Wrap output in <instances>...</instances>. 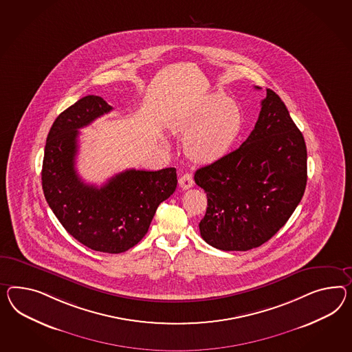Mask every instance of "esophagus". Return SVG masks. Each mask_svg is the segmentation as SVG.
<instances>
[{
    "label": "esophagus",
    "instance_id": "esophagus-1",
    "mask_svg": "<svg viewBox=\"0 0 352 352\" xmlns=\"http://www.w3.org/2000/svg\"><path fill=\"white\" fill-rule=\"evenodd\" d=\"M179 184H180L181 188L184 190L190 189L194 186V180H192V176L190 175L189 172L184 173L179 179Z\"/></svg>",
    "mask_w": 352,
    "mask_h": 352
}]
</instances>
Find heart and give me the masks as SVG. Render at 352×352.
<instances>
[{"instance_id":"1","label":"heart","mask_w":352,"mask_h":352,"mask_svg":"<svg viewBox=\"0 0 352 352\" xmlns=\"http://www.w3.org/2000/svg\"><path fill=\"white\" fill-rule=\"evenodd\" d=\"M241 107L222 93H213L185 112L175 130L186 134L185 152L197 162H214L230 152L243 129Z\"/></svg>"}]
</instances>
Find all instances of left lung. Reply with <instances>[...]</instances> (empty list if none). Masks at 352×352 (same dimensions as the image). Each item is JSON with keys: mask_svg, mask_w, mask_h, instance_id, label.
Instances as JSON below:
<instances>
[{"mask_svg": "<svg viewBox=\"0 0 352 352\" xmlns=\"http://www.w3.org/2000/svg\"><path fill=\"white\" fill-rule=\"evenodd\" d=\"M307 158L304 136L289 109L267 89L255 127L241 146L195 172V184L208 198L199 223L203 240L225 252L267 243L302 199Z\"/></svg>", "mask_w": 352, "mask_h": 352, "instance_id": "1", "label": "left lung"}]
</instances>
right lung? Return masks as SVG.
<instances>
[{
	"instance_id": "add662e5",
	"label": "right lung",
	"mask_w": 352,
	"mask_h": 352,
	"mask_svg": "<svg viewBox=\"0 0 352 352\" xmlns=\"http://www.w3.org/2000/svg\"><path fill=\"white\" fill-rule=\"evenodd\" d=\"M112 111L98 96H87L54 120L42 166L45 198L63 228L96 252L118 254L139 243L158 206L177 186L176 168L126 170L103 186L85 184L75 170L79 129Z\"/></svg>"
}]
</instances>
